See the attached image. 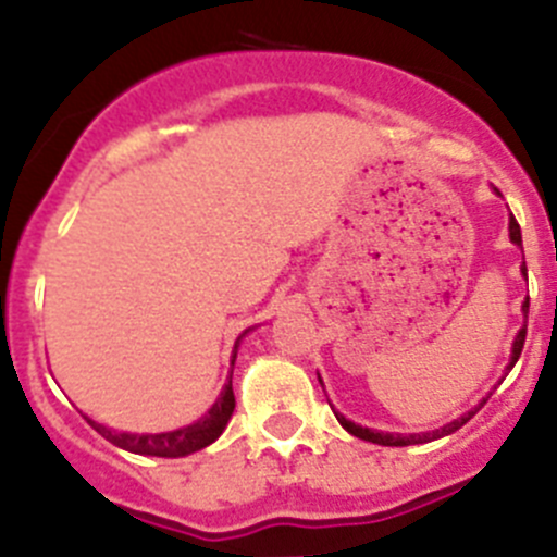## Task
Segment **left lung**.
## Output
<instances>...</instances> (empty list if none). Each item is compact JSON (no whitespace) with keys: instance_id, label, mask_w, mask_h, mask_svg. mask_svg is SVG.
I'll return each mask as SVG.
<instances>
[{"instance_id":"left-lung-1","label":"left lung","mask_w":557,"mask_h":557,"mask_svg":"<svg viewBox=\"0 0 557 557\" xmlns=\"http://www.w3.org/2000/svg\"><path fill=\"white\" fill-rule=\"evenodd\" d=\"M508 231H510V243L521 245V228H519V223H516L513 214H510ZM521 273L528 275V268H521ZM528 307H530V301H524V307H521V309H524V318H528ZM524 337H528V323H524V326L519 329V334H516L513 351H510L508 371L516 366V359H519L521 348H524ZM318 379H321V376H318ZM485 401H488V396L482 398V401L474 407V410H469V412H466V416L455 418L451 424L441 426V430L421 432V435H418V432H416V435H393V432L368 430V426H359V424H354V421H348V418H346V416H339V412H334V416H337V421H339V426H343V430L351 432L354 437H362V441H368V444H379V446H412V444H430V441H437V437H444V435H451V432H457L462 424H466V421H471V418H474L476 412H480V407L485 405Z\"/></svg>"}]
</instances>
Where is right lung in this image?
Returning a JSON list of instances; mask_svg holds the SVG:
<instances>
[{
  "label": "right lung",
  "instance_id": "right-lung-1",
  "mask_svg": "<svg viewBox=\"0 0 557 557\" xmlns=\"http://www.w3.org/2000/svg\"><path fill=\"white\" fill-rule=\"evenodd\" d=\"M248 332H243L236 337L234 343V354H231V366H234L236 359V348L243 343V337ZM231 376L234 371L228 373V385L223 387L220 398L211 405V410L206 412L200 421L189 426H181V430H172V432H159V435H139V432H116L111 426H102L97 421L86 416V421L100 432L106 441H111L113 446H120V449L133 451V455H150V457H186L191 451H200L206 449L209 444H214L223 430L228 426L231 421V412H234V387H231Z\"/></svg>",
  "mask_w": 557,
  "mask_h": 557
}]
</instances>
